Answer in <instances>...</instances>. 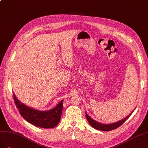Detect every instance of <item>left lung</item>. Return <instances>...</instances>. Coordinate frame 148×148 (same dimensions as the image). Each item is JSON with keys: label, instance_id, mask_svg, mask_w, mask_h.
<instances>
[{"label": "left lung", "instance_id": "1", "mask_svg": "<svg viewBox=\"0 0 148 148\" xmlns=\"http://www.w3.org/2000/svg\"><path fill=\"white\" fill-rule=\"evenodd\" d=\"M133 112L131 113L128 116H126V118H125L124 119L121 120L119 121H117L116 123H112V124H107V125H104V124H102L100 123L99 122L96 121L94 120H92L91 118L88 116L87 113L86 112V119L88 121L89 124L92 126L93 128L99 130H101V131H105V132H108V131H111L113 130H115L117 128H119V126H120L121 125H123L124 123V122L127 120L128 118L130 116V115H132Z\"/></svg>", "mask_w": 148, "mask_h": 148}]
</instances>
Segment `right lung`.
<instances>
[{"label": "right lung", "mask_w": 148, "mask_h": 148, "mask_svg": "<svg viewBox=\"0 0 148 148\" xmlns=\"http://www.w3.org/2000/svg\"><path fill=\"white\" fill-rule=\"evenodd\" d=\"M16 108L23 119L29 123L38 127L51 128L55 127L60 121L62 111L63 100L58 104L56 107L49 111H38L27 107L19 102L13 94Z\"/></svg>", "instance_id": "1"}]
</instances>
